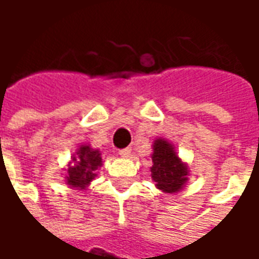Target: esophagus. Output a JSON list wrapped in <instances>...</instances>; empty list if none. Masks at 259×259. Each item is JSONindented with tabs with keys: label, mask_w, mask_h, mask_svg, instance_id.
<instances>
[{
	"label": "esophagus",
	"mask_w": 259,
	"mask_h": 259,
	"mask_svg": "<svg viewBox=\"0 0 259 259\" xmlns=\"http://www.w3.org/2000/svg\"><path fill=\"white\" fill-rule=\"evenodd\" d=\"M119 155H122V157H129V155H132V147H126V148L119 150Z\"/></svg>",
	"instance_id": "34e87169"
}]
</instances>
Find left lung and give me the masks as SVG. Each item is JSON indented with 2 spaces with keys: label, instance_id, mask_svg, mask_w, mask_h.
Segmentation results:
<instances>
[{
  "label": "left lung",
  "instance_id": "obj_1",
  "mask_svg": "<svg viewBox=\"0 0 259 259\" xmlns=\"http://www.w3.org/2000/svg\"><path fill=\"white\" fill-rule=\"evenodd\" d=\"M151 176L158 189L166 193L179 191L187 180V168L168 141L154 143Z\"/></svg>",
  "mask_w": 259,
  "mask_h": 259
}]
</instances>
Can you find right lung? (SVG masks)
<instances>
[{
	"mask_svg": "<svg viewBox=\"0 0 259 259\" xmlns=\"http://www.w3.org/2000/svg\"><path fill=\"white\" fill-rule=\"evenodd\" d=\"M101 154L90 148V146L80 147L77 157L73 158V163L68 168V185L72 187L84 189L91 180L96 178L97 169L101 166Z\"/></svg>",
	"mask_w": 259,
	"mask_h": 259,
	"instance_id": "add662e5",
	"label": "right lung"
}]
</instances>
